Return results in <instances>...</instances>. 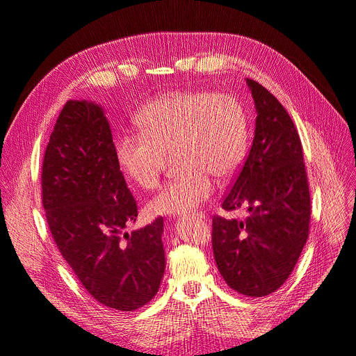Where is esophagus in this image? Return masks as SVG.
<instances>
[{"label": "esophagus", "instance_id": "34e87169", "mask_svg": "<svg viewBox=\"0 0 356 356\" xmlns=\"http://www.w3.org/2000/svg\"><path fill=\"white\" fill-rule=\"evenodd\" d=\"M190 218H200V220L203 218V220H204V215H203V213H196V215H191Z\"/></svg>", "mask_w": 356, "mask_h": 356}]
</instances>
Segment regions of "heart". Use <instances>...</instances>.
<instances>
[{
	"label": "heart",
	"instance_id": "1",
	"mask_svg": "<svg viewBox=\"0 0 356 356\" xmlns=\"http://www.w3.org/2000/svg\"><path fill=\"white\" fill-rule=\"evenodd\" d=\"M141 134L117 138L114 153L135 186H157L166 153L181 165L177 175L148 202L154 215L188 217L213 195V177L224 181L239 169L248 141L242 104L232 95L177 90L157 96L136 114Z\"/></svg>",
	"mask_w": 356,
	"mask_h": 356
}]
</instances>
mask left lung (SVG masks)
I'll return each instance as SVG.
<instances>
[{
	"mask_svg": "<svg viewBox=\"0 0 356 356\" xmlns=\"http://www.w3.org/2000/svg\"><path fill=\"white\" fill-rule=\"evenodd\" d=\"M255 104L252 147L221 207H245V220H212V248L230 288L266 297L282 286L309 236L310 195L297 129L260 83L246 79Z\"/></svg>",
	"mask_w": 356,
	"mask_h": 356,
	"instance_id": "left-lung-1",
	"label": "left lung"
}]
</instances>
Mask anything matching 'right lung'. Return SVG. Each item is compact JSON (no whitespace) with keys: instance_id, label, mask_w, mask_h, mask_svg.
Returning a JSON list of instances; mask_svg holds the SVG:
<instances>
[{"instance_id":"right-lung-1","label":"right lung","mask_w":356,"mask_h":356,"mask_svg":"<svg viewBox=\"0 0 356 356\" xmlns=\"http://www.w3.org/2000/svg\"><path fill=\"white\" fill-rule=\"evenodd\" d=\"M41 187L53 239L89 294L122 312L147 305L166 267L163 218L123 233L138 208L99 104L71 99L63 106L46 148Z\"/></svg>"}]
</instances>
